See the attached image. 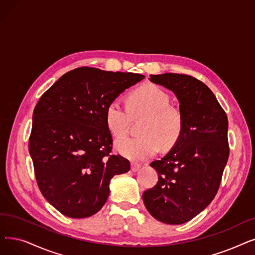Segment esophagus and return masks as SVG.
Instances as JSON below:
<instances>
[{
    "instance_id": "esophagus-1",
    "label": "esophagus",
    "mask_w": 255,
    "mask_h": 255,
    "mask_svg": "<svg viewBox=\"0 0 255 255\" xmlns=\"http://www.w3.org/2000/svg\"><path fill=\"white\" fill-rule=\"evenodd\" d=\"M139 169H140V164L135 163V162H132V163H131V171H132V172H136V171H138Z\"/></svg>"
}]
</instances>
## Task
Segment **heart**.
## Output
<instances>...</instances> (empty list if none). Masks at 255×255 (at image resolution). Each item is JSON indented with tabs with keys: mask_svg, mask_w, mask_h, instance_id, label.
Returning <instances> with one entry per match:
<instances>
[{
	"mask_svg": "<svg viewBox=\"0 0 255 255\" xmlns=\"http://www.w3.org/2000/svg\"><path fill=\"white\" fill-rule=\"evenodd\" d=\"M170 97L161 87L153 83L142 85L132 92L128 108L119 100L107 105L106 124L115 137H123L130 128L132 118L142 121L138 137H126L116 142L117 150L131 160H143L161 148L171 150L179 141L183 131V116L169 104Z\"/></svg>",
	"mask_w": 255,
	"mask_h": 255,
	"instance_id": "b5f03b06",
	"label": "heart"
}]
</instances>
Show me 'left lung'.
<instances>
[{"mask_svg":"<svg viewBox=\"0 0 255 255\" xmlns=\"http://www.w3.org/2000/svg\"><path fill=\"white\" fill-rule=\"evenodd\" d=\"M179 101L183 131L176 146L150 163L158 181L142 194L148 212L162 223L179 225L213 201L229 156L228 120L214 93L184 74L150 75Z\"/></svg>","mask_w":255,"mask_h":255,"instance_id":"1","label":"left lung"}]
</instances>
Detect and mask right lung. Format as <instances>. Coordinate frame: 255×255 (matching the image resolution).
<instances>
[{
	"instance_id": "1",
	"label": "right lung",
	"mask_w": 255,
	"mask_h": 255,
	"mask_svg": "<svg viewBox=\"0 0 255 255\" xmlns=\"http://www.w3.org/2000/svg\"><path fill=\"white\" fill-rule=\"evenodd\" d=\"M145 76L82 66L65 73L43 94L32 117L29 152L42 196L62 215L97 214L115 175L130 162L112 155L107 105Z\"/></svg>"
}]
</instances>
